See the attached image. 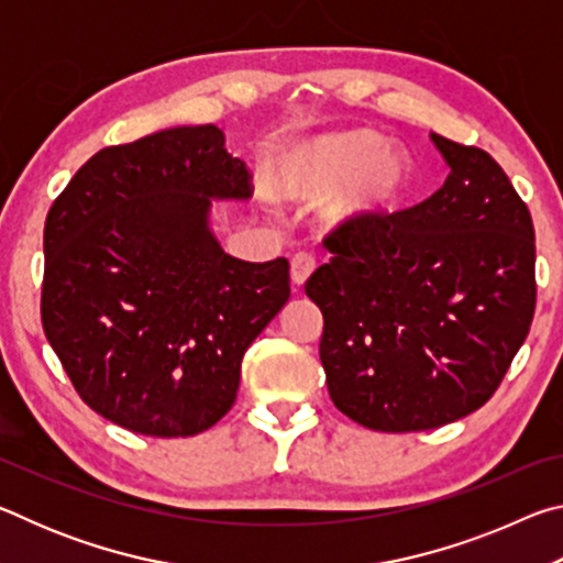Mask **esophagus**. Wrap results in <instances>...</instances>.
<instances>
[{
    "label": "esophagus",
    "instance_id": "esophagus-1",
    "mask_svg": "<svg viewBox=\"0 0 563 563\" xmlns=\"http://www.w3.org/2000/svg\"><path fill=\"white\" fill-rule=\"evenodd\" d=\"M316 273V261H312V255L308 253H298L292 255L290 261V278L295 288H302L305 283H308L310 275Z\"/></svg>",
    "mask_w": 563,
    "mask_h": 563
}]
</instances>
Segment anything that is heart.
<instances>
[{"label":"heart","instance_id":"b5f03b06","mask_svg":"<svg viewBox=\"0 0 563 563\" xmlns=\"http://www.w3.org/2000/svg\"><path fill=\"white\" fill-rule=\"evenodd\" d=\"M412 186V161L402 148L383 144L375 131H342L305 139L275 156L268 176L271 196L308 203L336 190L322 206L328 223L393 211Z\"/></svg>","mask_w":563,"mask_h":563}]
</instances>
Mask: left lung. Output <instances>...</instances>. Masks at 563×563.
<instances>
[{
    "label": "left lung",
    "mask_w": 563,
    "mask_h": 563,
    "mask_svg": "<svg viewBox=\"0 0 563 563\" xmlns=\"http://www.w3.org/2000/svg\"><path fill=\"white\" fill-rule=\"evenodd\" d=\"M450 176L393 216L325 238L305 285L325 330L320 360L342 415L375 432L450 424L497 393L537 308L527 203L487 151L432 133Z\"/></svg>",
    "instance_id": "obj_1"
}]
</instances>
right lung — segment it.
Wrapping results in <instances>:
<instances>
[{"label": "right lung", "mask_w": 563, "mask_h": 563, "mask_svg": "<svg viewBox=\"0 0 563 563\" xmlns=\"http://www.w3.org/2000/svg\"><path fill=\"white\" fill-rule=\"evenodd\" d=\"M247 178L213 123L174 126L101 148L46 216V340L84 402L123 430L213 427L290 298L288 261L233 258L211 228L213 201L251 198Z\"/></svg>", "instance_id": "obj_1"}]
</instances>
